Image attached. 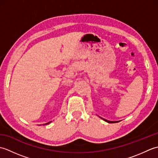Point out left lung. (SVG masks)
Here are the masks:
<instances>
[{"label": "left lung", "instance_id": "1", "mask_svg": "<svg viewBox=\"0 0 158 158\" xmlns=\"http://www.w3.org/2000/svg\"><path fill=\"white\" fill-rule=\"evenodd\" d=\"M103 120H105V122H108V123H117V122H117H117H110V121H108V120H106V119H103V118H102Z\"/></svg>", "mask_w": 158, "mask_h": 158}]
</instances>
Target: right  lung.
I'll return each instance as SVG.
<instances>
[{
    "label": "right lung",
    "mask_w": 158,
    "mask_h": 158,
    "mask_svg": "<svg viewBox=\"0 0 158 158\" xmlns=\"http://www.w3.org/2000/svg\"><path fill=\"white\" fill-rule=\"evenodd\" d=\"M50 122H49V123H45V125H47V124H48V123H49Z\"/></svg>",
    "instance_id": "add662e5"
}]
</instances>
